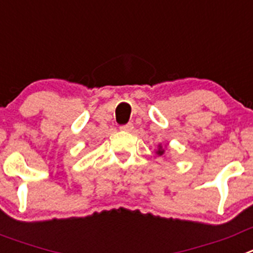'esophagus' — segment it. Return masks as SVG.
I'll list each match as a JSON object with an SVG mask.
<instances>
[{"label": "esophagus", "mask_w": 253, "mask_h": 253, "mask_svg": "<svg viewBox=\"0 0 253 253\" xmlns=\"http://www.w3.org/2000/svg\"><path fill=\"white\" fill-rule=\"evenodd\" d=\"M120 129L124 131H131L134 129V125H133V123H128V124L122 125V126H120Z\"/></svg>", "instance_id": "1"}]
</instances>
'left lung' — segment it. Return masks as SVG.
Returning <instances> with one entry per match:
<instances>
[{
  "label": "left lung",
  "mask_w": 253,
  "mask_h": 253,
  "mask_svg": "<svg viewBox=\"0 0 253 253\" xmlns=\"http://www.w3.org/2000/svg\"><path fill=\"white\" fill-rule=\"evenodd\" d=\"M157 154H158V155H163L164 154V149L162 148V145H159L158 150H157Z\"/></svg>",
  "instance_id": "left-lung-1"
}]
</instances>
